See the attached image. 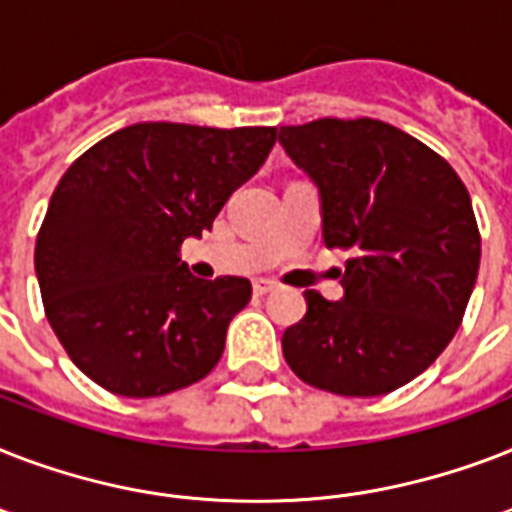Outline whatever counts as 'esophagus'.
Returning a JSON list of instances; mask_svg holds the SVG:
<instances>
[{"label":"esophagus","mask_w":512,"mask_h":512,"mask_svg":"<svg viewBox=\"0 0 512 512\" xmlns=\"http://www.w3.org/2000/svg\"><path fill=\"white\" fill-rule=\"evenodd\" d=\"M252 289H255V295H268V292H273V289H276V281L257 279L255 284H252Z\"/></svg>","instance_id":"obj_1"}]
</instances>
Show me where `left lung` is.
<instances>
[{"instance_id": "1", "label": "left lung", "mask_w": 512, "mask_h": 512, "mask_svg": "<svg viewBox=\"0 0 512 512\" xmlns=\"http://www.w3.org/2000/svg\"><path fill=\"white\" fill-rule=\"evenodd\" d=\"M321 196L329 249H350L342 292L305 289L281 337L292 372L337 396H382L428 369L460 329L481 263L468 188L446 159L377 119L281 127Z\"/></svg>"}]
</instances>
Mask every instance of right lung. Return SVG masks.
<instances>
[{
    "label": "right lung",
    "mask_w": 512,
    "mask_h": 512,
    "mask_svg": "<svg viewBox=\"0 0 512 512\" xmlns=\"http://www.w3.org/2000/svg\"><path fill=\"white\" fill-rule=\"evenodd\" d=\"M273 143L276 127L140 122L60 177L36 236V279L52 332L100 388L164 396L215 369L252 284L196 279L180 244L212 228Z\"/></svg>",
    "instance_id": "right-lung-1"
}]
</instances>
